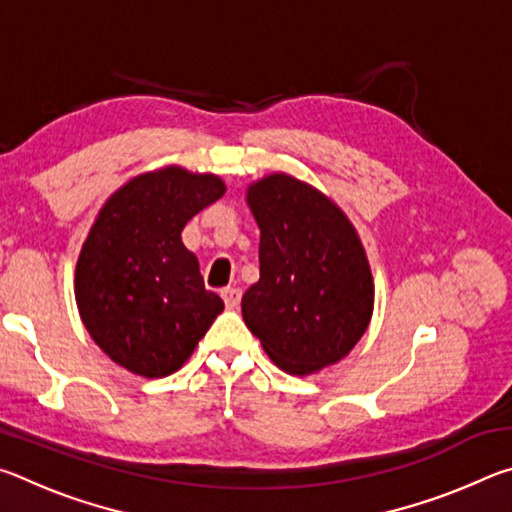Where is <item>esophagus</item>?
Returning <instances> with one entry per match:
<instances>
[{
  "label": "esophagus",
  "instance_id": "esophagus-1",
  "mask_svg": "<svg viewBox=\"0 0 512 512\" xmlns=\"http://www.w3.org/2000/svg\"><path fill=\"white\" fill-rule=\"evenodd\" d=\"M221 298L225 302V307L228 309H237L239 302H241V289H235V287H228L221 291Z\"/></svg>",
  "mask_w": 512,
  "mask_h": 512
}]
</instances>
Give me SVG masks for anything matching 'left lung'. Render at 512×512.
I'll return each instance as SVG.
<instances>
[{"instance_id":"left-lung-1","label":"left lung","mask_w":512,"mask_h":512,"mask_svg":"<svg viewBox=\"0 0 512 512\" xmlns=\"http://www.w3.org/2000/svg\"><path fill=\"white\" fill-rule=\"evenodd\" d=\"M259 225V280L241 314L264 352L307 377L348 357L375 307L366 248L332 198L275 171L246 189Z\"/></svg>"}]
</instances>
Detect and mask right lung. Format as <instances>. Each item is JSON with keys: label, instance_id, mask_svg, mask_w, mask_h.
I'll return each mask as SVG.
<instances>
[{"label": "right lung", "instance_id": "right-lung-1", "mask_svg": "<svg viewBox=\"0 0 512 512\" xmlns=\"http://www.w3.org/2000/svg\"><path fill=\"white\" fill-rule=\"evenodd\" d=\"M223 194L216 173L178 164L144 171L108 196L83 241L76 307L92 341L133 375L160 379L183 368L223 311L180 237Z\"/></svg>", "mask_w": 512, "mask_h": 512}]
</instances>
